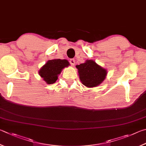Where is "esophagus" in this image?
Segmentation results:
<instances>
[{"mask_svg": "<svg viewBox=\"0 0 146 146\" xmlns=\"http://www.w3.org/2000/svg\"><path fill=\"white\" fill-rule=\"evenodd\" d=\"M70 63L71 65H72V66L75 65V63H76L75 60H74V59H71V60H70Z\"/></svg>", "mask_w": 146, "mask_h": 146, "instance_id": "esophagus-1", "label": "esophagus"}]
</instances>
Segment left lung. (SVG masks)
Here are the masks:
<instances>
[{"instance_id":"8db88e82","label":"left lung","mask_w":146,"mask_h":146,"mask_svg":"<svg viewBox=\"0 0 146 146\" xmlns=\"http://www.w3.org/2000/svg\"><path fill=\"white\" fill-rule=\"evenodd\" d=\"M79 76L83 85L88 88L96 87L103 82L107 76V70L92 60L76 65Z\"/></svg>"}]
</instances>
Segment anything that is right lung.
Returning a JSON list of instances; mask_svg holds the SVG:
<instances>
[{
    "label": "right lung",
    "instance_id": "1",
    "mask_svg": "<svg viewBox=\"0 0 146 146\" xmlns=\"http://www.w3.org/2000/svg\"><path fill=\"white\" fill-rule=\"evenodd\" d=\"M70 65V63L66 60L54 59L48 60L44 65L40 69L39 75L45 82L50 85L54 83L58 78L63 69Z\"/></svg>",
    "mask_w": 146,
    "mask_h": 146
}]
</instances>
